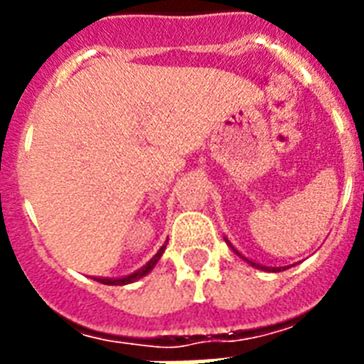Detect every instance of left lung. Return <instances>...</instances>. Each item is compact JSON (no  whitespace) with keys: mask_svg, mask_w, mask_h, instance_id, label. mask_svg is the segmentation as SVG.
<instances>
[{"mask_svg":"<svg viewBox=\"0 0 364 364\" xmlns=\"http://www.w3.org/2000/svg\"><path fill=\"white\" fill-rule=\"evenodd\" d=\"M225 242L228 243V247H232V251L236 255H240V257H242L243 260H247V264H251V266H255V268H259V270H264V272H282V270H285V266H283V268H270V266H262V264H257V262H253V260H249V259H245V257H243L242 253H238V249H234V245L230 242H228L227 238H225ZM289 268V266H287Z\"/></svg>","mask_w":364,"mask_h":364,"instance_id":"1","label":"left lung"}]
</instances>
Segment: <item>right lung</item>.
<instances>
[{
	"mask_svg": "<svg viewBox=\"0 0 364 364\" xmlns=\"http://www.w3.org/2000/svg\"><path fill=\"white\" fill-rule=\"evenodd\" d=\"M164 249H166V243H164V245H162V247L159 249V253L154 255L153 259L149 260L147 264L141 266V268H139V270H136V272H134V274H130V276L115 277V279H113V277H94V279H96V282H100V283H104V285H128V283L137 282V279H139V277L147 276L149 272L153 270L154 264H156V262H159L160 257H162V253H164Z\"/></svg>",
	"mask_w": 364,
	"mask_h": 364,
	"instance_id": "right-lung-1",
	"label": "right lung"
}]
</instances>
